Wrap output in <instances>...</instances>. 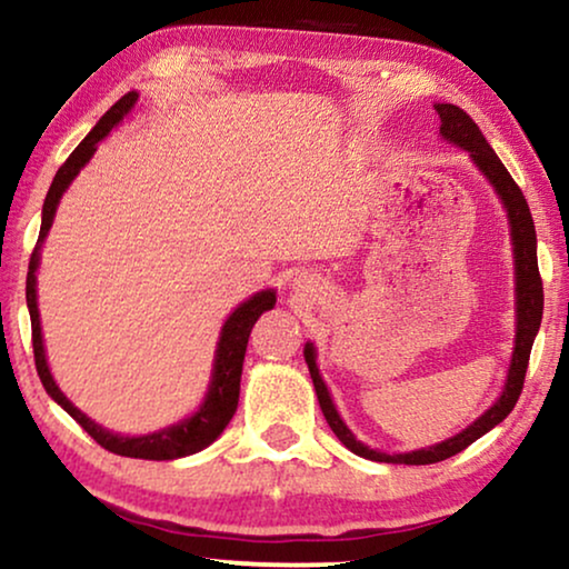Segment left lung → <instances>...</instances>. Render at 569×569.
I'll list each match as a JSON object with an SVG mask.
<instances>
[{"label": "left lung", "mask_w": 569, "mask_h": 569, "mask_svg": "<svg viewBox=\"0 0 569 569\" xmlns=\"http://www.w3.org/2000/svg\"><path fill=\"white\" fill-rule=\"evenodd\" d=\"M439 113V134L445 140L452 142V146L468 150V156L473 158V163L479 166V171L489 179V184L495 187V192L502 200L507 210V221H510V237H512V254H515V348H512V361L510 372H507V382L502 396L495 406L489 408L487 413L479 416L471 427H466L460 435L445 439V442L431 445V448L413 450V452H398V456H388V452L372 450L367 445L359 442L353 437V431L346 427L340 413L336 411V403H332L328 385L322 382L320 369H317V351L312 343L305 346V359L309 367V375H312L317 400H320V408L328 419L330 429L336 431V437L346 445L348 450L356 452V456L377 460V463H406V466H429L439 463V460H448L458 456L460 450H466L468 445L476 442V439L487 435L489 429H495L499 421L507 419V413L512 411L515 403H518L522 382H526V369L528 359H531L533 338L541 328V315H543V286L539 276V260H536V229L531 210H528L526 197H522L520 187L515 184L510 171L505 169V163L499 161L495 150L483 138L479 124L468 117L463 109L452 103H435Z\"/></svg>", "instance_id": "left-lung-1"}]
</instances>
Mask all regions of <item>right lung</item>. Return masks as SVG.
<instances>
[{"mask_svg": "<svg viewBox=\"0 0 569 569\" xmlns=\"http://www.w3.org/2000/svg\"><path fill=\"white\" fill-rule=\"evenodd\" d=\"M134 101H138V93H134V90L132 93L121 96L119 101L113 103L101 119H98V124L88 132V138L72 150V156L59 166L57 177L51 181L47 192V200H43L41 233H38L36 249L28 262L26 301L30 312V328H33L36 369L49 396L54 398L57 403L62 406L64 411L70 413L72 419L78 421L80 427L109 452H117V456H124V458H142V460H173V458H184V456H192V452L206 450L208 445L216 442V439L221 437V431L229 427L231 416L237 413V406H239V382H241V367H244L249 332H252L254 322L260 320L262 312H268V309L276 307V291L254 293V297H249L244 305L233 309L229 320H226L221 338H218V348H216L213 377H210L208 396L202 400V406L197 408L189 419L173 423L169 429L153 431V435H142V437H121V435H113L109 429L98 427L93 419H88L86 413L78 411V408L67 400L64 392L57 388L54 377L49 372L47 351H43L41 320H38V301H36V270H38V262H41V244L43 239H47L51 223H54L59 200H62L67 187L72 184V179L78 177L82 166L93 158L98 142H101L106 134H109L113 127L124 119V113H130Z\"/></svg>", "mask_w": 569, "mask_h": 569, "instance_id": "obj_1", "label": "right lung"}]
</instances>
